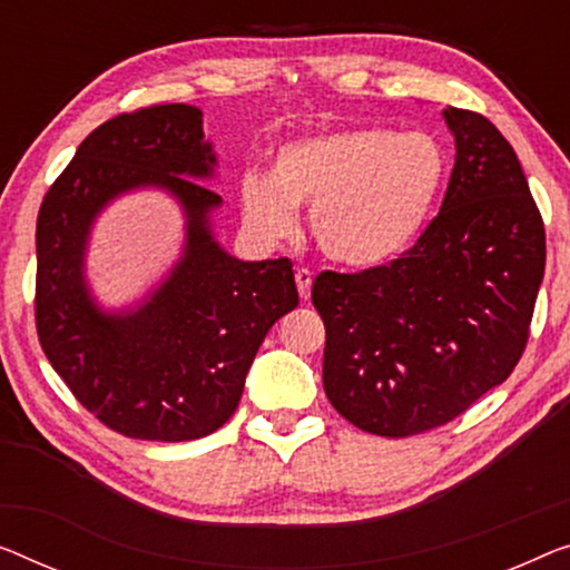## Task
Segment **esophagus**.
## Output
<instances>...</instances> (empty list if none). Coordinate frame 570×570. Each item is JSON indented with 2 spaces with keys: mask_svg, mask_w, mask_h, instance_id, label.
<instances>
[{
  "mask_svg": "<svg viewBox=\"0 0 570 570\" xmlns=\"http://www.w3.org/2000/svg\"><path fill=\"white\" fill-rule=\"evenodd\" d=\"M296 286H299V296L304 302H309V294H312V271L307 268H296Z\"/></svg>",
  "mask_w": 570,
  "mask_h": 570,
  "instance_id": "esophagus-1",
  "label": "esophagus"
}]
</instances>
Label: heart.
<instances>
[{
	"label": "heart",
	"mask_w": 570,
	"mask_h": 570,
	"mask_svg": "<svg viewBox=\"0 0 570 570\" xmlns=\"http://www.w3.org/2000/svg\"><path fill=\"white\" fill-rule=\"evenodd\" d=\"M450 156L430 132L358 125L278 146L271 174L240 178L243 219L261 240H282L309 209L322 256L368 271L402 258L428 230L443 197Z\"/></svg>",
	"instance_id": "1"
}]
</instances>
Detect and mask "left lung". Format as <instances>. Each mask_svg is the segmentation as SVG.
I'll list each match as a JSON object with an SVG mask.
<instances>
[{
	"instance_id": "obj_1",
	"label": "left lung",
	"mask_w": 570,
	"mask_h": 570,
	"mask_svg": "<svg viewBox=\"0 0 570 570\" xmlns=\"http://www.w3.org/2000/svg\"><path fill=\"white\" fill-rule=\"evenodd\" d=\"M443 120L455 166L417 245L312 286L325 394L371 435L440 428L507 381L546 274V227L517 153L487 117L448 107Z\"/></svg>"
}]
</instances>
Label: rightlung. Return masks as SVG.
Here are the masks:
<instances>
[{"label":"right lung","mask_w":570,"mask_h":570,"mask_svg":"<svg viewBox=\"0 0 570 570\" xmlns=\"http://www.w3.org/2000/svg\"><path fill=\"white\" fill-rule=\"evenodd\" d=\"M217 168L202 109L158 105L99 125L40 204V345L73 396L120 435L184 443L223 428L263 337L299 304L292 261H240L217 240L223 197L204 186ZM148 188L183 209V253L146 295L107 308L86 274L90 233L109 203Z\"/></svg>","instance_id":"1"}]
</instances>
